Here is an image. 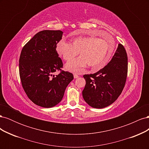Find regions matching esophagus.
Masks as SVG:
<instances>
[{"mask_svg": "<svg viewBox=\"0 0 149 149\" xmlns=\"http://www.w3.org/2000/svg\"><path fill=\"white\" fill-rule=\"evenodd\" d=\"M79 77V76L76 74V73H74V78H78Z\"/></svg>", "mask_w": 149, "mask_h": 149, "instance_id": "34e87169", "label": "esophagus"}]
</instances>
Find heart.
<instances>
[{
    "label": "heart",
    "mask_w": 149,
    "mask_h": 149,
    "mask_svg": "<svg viewBox=\"0 0 149 149\" xmlns=\"http://www.w3.org/2000/svg\"><path fill=\"white\" fill-rule=\"evenodd\" d=\"M56 50L63 59L69 61L78 55L76 59L67 63L65 69L78 72L88 65L93 71L102 69L109 61L114 50V42L93 37H79L71 40V43L61 40Z\"/></svg>",
    "instance_id": "b5f03b06"
}]
</instances>
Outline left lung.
<instances>
[{"mask_svg": "<svg viewBox=\"0 0 149 149\" xmlns=\"http://www.w3.org/2000/svg\"><path fill=\"white\" fill-rule=\"evenodd\" d=\"M127 55L124 46L119 44L114 55L105 67L96 73L84 74L83 97L94 108L111 105L120 96L127 75Z\"/></svg>", "mask_w": 149, "mask_h": 149, "instance_id": "left-lung-1", "label": "left lung"}]
</instances>
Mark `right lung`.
Returning a JSON list of instances; mask_svg holds the SVG:
<instances>
[{"label":"right lung","mask_w":149,"mask_h":149,"mask_svg":"<svg viewBox=\"0 0 149 149\" xmlns=\"http://www.w3.org/2000/svg\"><path fill=\"white\" fill-rule=\"evenodd\" d=\"M63 33L61 30L39 31L25 45L20 53L22 87L31 101L43 107L58 104L74 78L71 73L61 70L63 62L56 50ZM56 70L61 72L55 76L53 73Z\"/></svg>","instance_id":"add662e5"}]
</instances>
